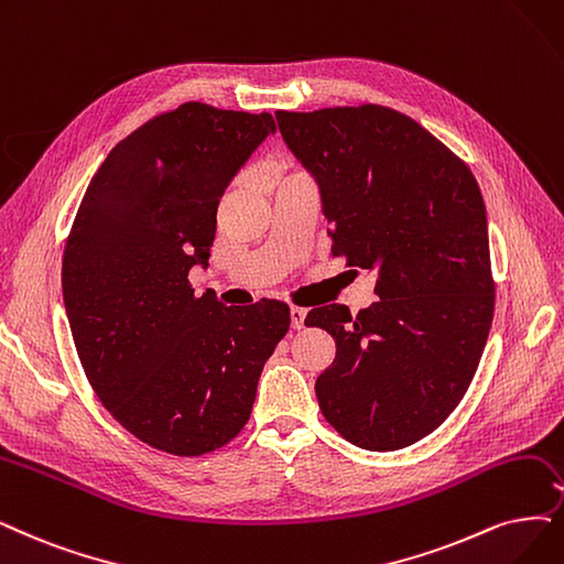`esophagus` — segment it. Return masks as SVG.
<instances>
[{
  "mask_svg": "<svg viewBox=\"0 0 564 564\" xmlns=\"http://www.w3.org/2000/svg\"><path fill=\"white\" fill-rule=\"evenodd\" d=\"M304 321H306V311H304V308H300V306L290 308V327H293V329H302V327H304Z\"/></svg>",
  "mask_w": 564,
  "mask_h": 564,
  "instance_id": "esophagus-1",
  "label": "esophagus"
}]
</instances>
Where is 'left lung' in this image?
<instances>
[{"instance_id": "left-lung-1", "label": "left lung", "mask_w": 564, "mask_h": 564, "mask_svg": "<svg viewBox=\"0 0 564 564\" xmlns=\"http://www.w3.org/2000/svg\"><path fill=\"white\" fill-rule=\"evenodd\" d=\"M314 176L332 256L377 271L379 300L311 308L337 356L316 381L325 421L367 451L440 427L474 379L492 323L486 204L469 166L409 116L362 104L276 111Z\"/></svg>"}]
</instances>
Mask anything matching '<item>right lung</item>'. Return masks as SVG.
<instances>
[{
    "label": "right lung",
    "mask_w": 564,
    "mask_h": 564,
    "mask_svg": "<svg viewBox=\"0 0 564 564\" xmlns=\"http://www.w3.org/2000/svg\"><path fill=\"white\" fill-rule=\"evenodd\" d=\"M274 132L271 113L181 104L124 137L78 206L62 258L78 358L113 419L158 451L232 442L290 327L283 302L223 306L187 283L208 264L225 187Z\"/></svg>",
    "instance_id": "right-lung-1"
}]
</instances>
